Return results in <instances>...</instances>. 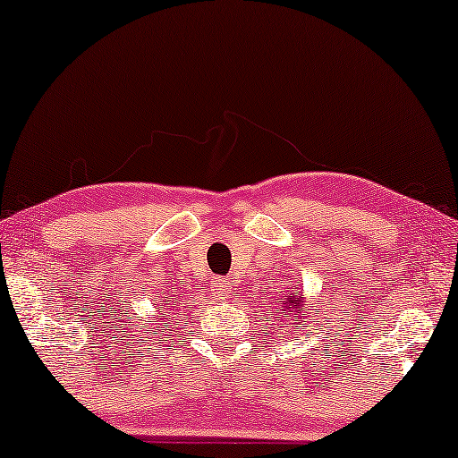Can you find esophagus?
I'll return each instance as SVG.
<instances>
[{
  "label": "esophagus",
  "instance_id": "1",
  "mask_svg": "<svg viewBox=\"0 0 458 458\" xmlns=\"http://www.w3.org/2000/svg\"><path fill=\"white\" fill-rule=\"evenodd\" d=\"M227 290H229V284H227V281H225V279H215V281H212L210 293H212V296H215V298H221L223 293L227 292Z\"/></svg>",
  "mask_w": 458,
  "mask_h": 458
}]
</instances>
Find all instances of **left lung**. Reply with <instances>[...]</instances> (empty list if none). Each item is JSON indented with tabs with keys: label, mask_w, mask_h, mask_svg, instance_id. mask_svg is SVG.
I'll use <instances>...</instances> for the list:
<instances>
[{
	"label": "left lung",
	"mask_w": 458,
	"mask_h": 458,
	"mask_svg": "<svg viewBox=\"0 0 458 458\" xmlns=\"http://www.w3.org/2000/svg\"><path fill=\"white\" fill-rule=\"evenodd\" d=\"M287 292L290 293H284V296L279 298V306H277V321L281 323V327H290L292 331H298L300 327H309L306 321H302L304 315H302V309H304V293H293V287L290 290L287 287Z\"/></svg>",
	"instance_id": "8db88e82"
}]
</instances>
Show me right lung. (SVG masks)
Instances as JSON below:
<instances>
[{
	"mask_svg": "<svg viewBox=\"0 0 458 458\" xmlns=\"http://www.w3.org/2000/svg\"><path fill=\"white\" fill-rule=\"evenodd\" d=\"M160 309H165V304H162V306H160ZM160 312H162V310H160Z\"/></svg>",
	"mask_w": 458,
	"mask_h": 458,
	"instance_id": "1",
	"label": "right lung"
}]
</instances>
